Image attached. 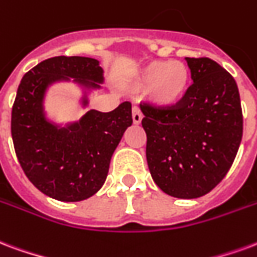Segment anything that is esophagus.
<instances>
[{
  "mask_svg": "<svg viewBox=\"0 0 257 257\" xmlns=\"http://www.w3.org/2000/svg\"><path fill=\"white\" fill-rule=\"evenodd\" d=\"M132 119H134L135 125H139V123L142 122V119H143V115H142V111L139 107L135 106L134 109H132Z\"/></svg>",
  "mask_w": 257,
  "mask_h": 257,
  "instance_id": "esophagus-1",
  "label": "esophagus"
}]
</instances>
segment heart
<instances>
[{
	"instance_id": "heart-1",
	"label": "heart",
	"mask_w": 257,
	"mask_h": 257,
	"mask_svg": "<svg viewBox=\"0 0 257 257\" xmlns=\"http://www.w3.org/2000/svg\"><path fill=\"white\" fill-rule=\"evenodd\" d=\"M191 84V72L181 61H150L132 77L136 91L150 90V98L161 107H173L184 99Z\"/></svg>"
}]
</instances>
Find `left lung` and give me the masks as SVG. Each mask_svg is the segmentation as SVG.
I'll use <instances>...</instances> for the list:
<instances>
[{
	"instance_id": "8db88e82",
	"label": "left lung",
	"mask_w": 257,
	"mask_h": 257,
	"mask_svg": "<svg viewBox=\"0 0 257 257\" xmlns=\"http://www.w3.org/2000/svg\"><path fill=\"white\" fill-rule=\"evenodd\" d=\"M193 84L173 107L140 103L147 163L158 187L180 199L204 196L227 174L242 139L237 83L207 57L185 58Z\"/></svg>"
}]
</instances>
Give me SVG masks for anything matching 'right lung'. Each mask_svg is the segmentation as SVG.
<instances>
[{
	"label": "right lung",
	"mask_w": 257,
	"mask_h": 257,
	"mask_svg": "<svg viewBox=\"0 0 257 257\" xmlns=\"http://www.w3.org/2000/svg\"><path fill=\"white\" fill-rule=\"evenodd\" d=\"M99 88L103 69L88 57H53L28 70L17 88L12 107L13 146L28 180L47 196L80 201L99 191L110 159L123 132L132 125V106L122 102L109 113L90 110L77 122L60 126L46 118L43 99L56 81ZM88 104L87 94L83 106Z\"/></svg>",
	"instance_id": "right-lung-1"
}]
</instances>
